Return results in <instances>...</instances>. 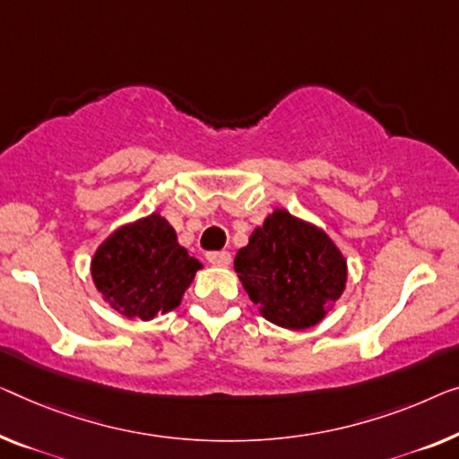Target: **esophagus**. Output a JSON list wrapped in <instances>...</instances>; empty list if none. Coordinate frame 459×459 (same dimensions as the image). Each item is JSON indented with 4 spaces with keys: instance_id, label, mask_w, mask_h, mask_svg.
Segmentation results:
<instances>
[{
    "instance_id": "esophagus-1",
    "label": "esophagus",
    "mask_w": 459,
    "mask_h": 459,
    "mask_svg": "<svg viewBox=\"0 0 459 459\" xmlns=\"http://www.w3.org/2000/svg\"><path fill=\"white\" fill-rule=\"evenodd\" d=\"M206 259L212 265H218V268H227V265L232 262L229 251H212V253H208Z\"/></svg>"
}]
</instances>
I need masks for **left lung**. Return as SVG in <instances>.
<instances>
[{
  "mask_svg": "<svg viewBox=\"0 0 459 459\" xmlns=\"http://www.w3.org/2000/svg\"><path fill=\"white\" fill-rule=\"evenodd\" d=\"M235 272L259 313L286 330H307L346 289V259L316 224L276 208L237 251Z\"/></svg>",
  "mask_w": 459,
  "mask_h": 459,
  "instance_id": "obj_1",
  "label": "left lung"
}]
</instances>
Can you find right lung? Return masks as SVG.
Segmentation results:
<instances>
[{
    "label": "right lung",
    "mask_w": 459,
    "mask_h": 459,
    "mask_svg": "<svg viewBox=\"0 0 459 459\" xmlns=\"http://www.w3.org/2000/svg\"><path fill=\"white\" fill-rule=\"evenodd\" d=\"M202 264L177 243L167 218L150 214L111 232L91 264L97 290L127 319H154L181 305Z\"/></svg>",
    "instance_id": "obj_1"
}]
</instances>
